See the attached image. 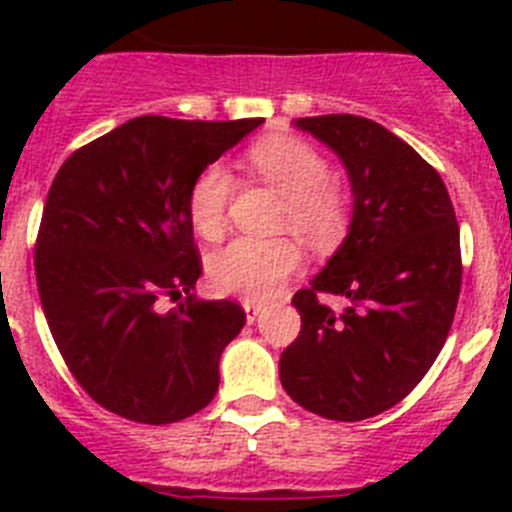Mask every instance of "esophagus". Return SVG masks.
<instances>
[{"label":"esophagus","mask_w":512,"mask_h":512,"mask_svg":"<svg viewBox=\"0 0 512 512\" xmlns=\"http://www.w3.org/2000/svg\"><path fill=\"white\" fill-rule=\"evenodd\" d=\"M241 305H243V310H246V320H248V323H253V320L259 318V312H261V305H259V302L243 300Z\"/></svg>","instance_id":"esophagus-1"}]
</instances>
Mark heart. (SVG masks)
Masks as SVG:
<instances>
[{
  "instance_id": "heart-1",
  "label": "heart",
  "mask_w": 512,
  "mask_h": 512,
  "mask_svg": "<svg viewBox=\"0 0 512 512\" xmlns=\"http://www.w3.org/2000/svg\"><path fill=\"white\" fill-rule=\"evenodd\" d=\"M248 161L266 182L287 197L282 223L310 246H330L346 230V200L333 187L323 153L292 135L259 140ZM233 176L223 164H212L189 187V223L205 238H217L225 228ZM300 266V248L289 238H235L210 259V282L223 295L243 300H269Z\"/></svg>"
}]
</instances>
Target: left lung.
Returning a JSON list of instances; mask_svg holds the SVG:
<instances>
[{
	"label": "left lung",
	"mask_w": 512,
	"mask_h": 512,
	"mask_svg": "<svg viewBox=\"0 0 512 512\" xmlns=\"http://www.w3.org/2000/svg\"><path fill=\"white\" fill-rule=\"evenodd\" d=\"M336 151L354 192L346 241L292 297L300 336L279 359L287 395L328 420L372 418L408 397L441 354L461 289L459 225L446 184L379 122L300 117ZM320 291L349 297L338 316Z\"/></svg>",
	"instance_id": "1"
}]
</instances>
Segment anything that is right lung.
Wrapping results in <instances>:
<instances>
[{"label": "right lung", "mask_w": 512, "mask_h": 512, "mask_svg": "<svg viewBox=\"0 0 512 512\" xmlns=\"http://www.w3.org/2000/svg\"><path fill=\"white\" fill-rule=\"evenodd\" d=\"M261 122L135 117L71 153L53 179L35 243L40 305L76 382L120 418L176 423L215 397L246 312L189 295L202 261L187 197ZM166 296L183 302L164 311Z\"/></svg>", "instance_id": "obj_1"}]
</instances>
